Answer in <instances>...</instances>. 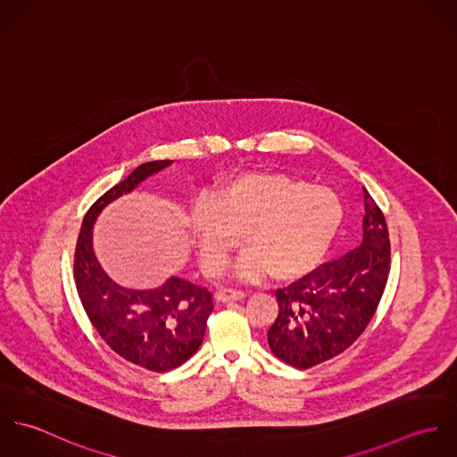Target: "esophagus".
<instances>
[{
	"label": "esophagus",
	"instance_id": "34e87169",
	"mask_svg": "<svg viewBox=\"0 0 457 457\" xmlns=\"http://www.w3.org/2000/svg\"><path fill=\"white\" fill-rule=\"evenodd\" d=\"M246 297V292L245 290H239V288H228V287H223L216 292V299L220 303H228V301H241Z\"/></svg>",
	"mask_w": 457,
	"mask_h": 457
}]
</instances>
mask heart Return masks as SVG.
Returning a JSON list of instances; mask_svg holds the SVG:
<instances>
[{
	"mask_svg": "<svg viewBox=\"0 0 457 457\" xmlns=\"http://www.w3.org/2000/svg\"><path fill=\"white\" fill-rule=\"evenodd\" d=\"M343 220L339 198L324 187L285 174H248L230 181L192 214L200 259L218 270L245 243L237 270L278 279L308 274L326 255Z\"/></svg>",
	"mask_w": 457,
	"mask_h": 457,
	"instance_id": "b5f03b06",
	"label": "heart"
}]
</instances>
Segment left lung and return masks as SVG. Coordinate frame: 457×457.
Wrapping results in <instances>:
<instances>
[{
  "label": "left lung",
  "instance_id": "1",
  "mask_svg": "<svg viewBox=\"0 0 457 457\" xmlns=\"http://www.w3.org/2000/svg\"><path fill=\"white\" fill-rule=\"evenodd\" d=\"M362 245L276 290L279 313L267 332L270 352L308 370L345 352L371 322L391 270L387 221L364 190Z\"/></svg>",
  "mask_w": 457,
  "mask_h": 457
}]
</instances>
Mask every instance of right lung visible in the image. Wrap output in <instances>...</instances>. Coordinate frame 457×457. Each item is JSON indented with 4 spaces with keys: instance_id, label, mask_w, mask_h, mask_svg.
<instances>
[{
    "instance_id": "right-lung-1",
    "label": "right lung",
    "mask_w": 457,
    "mask_h": 457,
    "mask_svg": "<svg viewBox=\"0 0 457 457\" xmlns=\"http://www.w3.org/2000/svg\"><path fill=\"white\" fill-rule=\"evenodd\" d=\"M170 165L147 162L127 179L100 196L86 212L73 253V279L79 299L100 337L131 364L165 373L187 362L202 343L214 308L212 294L192 281L170 278L154 290H130L118 285L96 261L91 243L100 211L142 179Z\"/></svg>"
}]
</instances>
